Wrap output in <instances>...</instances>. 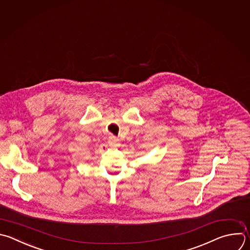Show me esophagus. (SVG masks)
I'll list each match as a JSON object with an SVG mask.
<instances>
[{
    "label": "esophagus",
    "mask_w": 250,
    "mask_h": 250,
    "mask_svg": "<svg viewBox=\"0 0 250 250\" xmlns=\"http://www.w3.org/2000/svg\"><path fill=\"white\" fill-rule=\"evenodd\" d=\"M109 143H110V145H111L112 147H117V146H119V145H120L118 138H117V137H115V136H111V137H110V139H109Z\"/></svg>",
    "instance_id": "esophagus-1"
}]
</instances>
